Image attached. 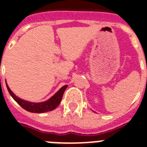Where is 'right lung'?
Masks as SVG:
<instances>
[{
  "mask_svg": "<svg viewBox=\"0 0 147 147\" xmlns=\"http://www.w3.org/2000/svg\"><path fill=\"white\" fill-rule=\"evenodd\" d=\"M6 85H7V88L10 94L17 101V104L20 105L24 109L29 112H32V113H44V112L51 111L55 109L61 102L64 92L68 86V85H64L48 100H46L44 102L33 103L26 101V100H24L17 97L10 89V88L8 87L7 84H6Z\"/></svg>",
  "mask_w": 147,
  "mask_h": 147,
  "instance_id": "add662e5",
  "label": "right lung"
}]
</instances>
